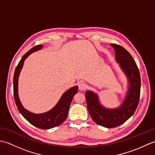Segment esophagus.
<instances>
[{"mask_svg": "<svg viewBox=\"0 0 155 155\" xmlns=\"http://www.w3.org/2000/svg\"><path fill=\"white\" fill-rule=\"evenodd\" d=\"M87 84L84 83H83V82L78 84V88H79L80 91H85L87 89Z\"/></svg>", "mask_w": 155, "mask_h": 155, "instance_id": "34e87169", "label": "esophagus"}]
</instances>
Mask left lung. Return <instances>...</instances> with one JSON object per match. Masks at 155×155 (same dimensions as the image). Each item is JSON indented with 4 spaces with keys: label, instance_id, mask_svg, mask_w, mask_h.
Here are the masks:
<instances>
[{
    "label": "left lung",
    "instance_id": "left-lung-1",
    "mask_svg": "<svg viewBox=\"0 0 155 155\" xmlns=\"http://www.w3.org/2000/svg\"><path fill=\"white\" fill-rule=\"evenodd\" d=\"M114 49L116 59L129 80V88L121 107L109 110L101 107L95 94L85 93L88 113L94 123L107 128H113L125 123L134 113L139 103L140 76L139 68L131 54L120 45L111 44Z\"/></svg>",
    "mask_w": 155,
    "mask_h": 155
}]
</instances>
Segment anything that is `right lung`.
I'll use <instances>...</instances> for the list:
<instances>
[{"mask_svg": "<svg viewBox=\"0 0 155 155\" xmlns=\"http://www.w3.org/2000/svg\"><path fill=\"white\" fill-rule=\"evenodd\" d=\"M42 47L41 45H37L32 48L30 51L23 55L21 60L16 66L13 77V94L15 101L18 111L25 119L35 127L41 129H49L58 126L66 120L71 101L74 95L77 93L78 87H74L64 93L58 104L50 111L42 114H33L25 109L20 102L18 96V78L21 68L24 63V61L32 52L37 51Z\"/></svg>", "mask_w": 155, "mask_h": 155, "instance_id": "add662e5", "label": "right lung"}]
</instances>
